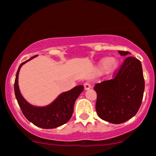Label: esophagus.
I'll use <instances>...</instances> for the list:
<instances>
[{"label":"esophagus","instance_id":"1","mask_svg":"<svg viewBox=\"0 0 156 156\" xmlns=\"http://www.w3.org/2000/svg\"><path fill=\"white\" fill-rule=\"evenodd\" d=\"M91 85L89 82H85V84H84V88H85V90L89 89V88H91Z\"/></svg>","mask_w":156,"mask_h":156}]
</instances>
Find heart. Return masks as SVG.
<instances>
[{
  "label": "heart",
  "mask_w": 156,
  "mask_h": 156,
  "mask_svg": "<svg viewBox=\"0 0 156 156\" xmlns=\"http://www.w3.org/2000/svg\"><path fill=\"white\" fill-rule=\"evenodd\" d=\"M118 60L115 58H108L103 59L101 62V66L108 70H113L117 67Z\"/></svg>",
  "instance_id": "1"
}]
</instances>
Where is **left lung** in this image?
<instances>
[{"label":"left lung","mask_w":156,"mask_h":156,"mask_svg":"<svg viewBox=\"0 0 156 156\" xmlns=\"http://www.w3.org/2000/svg\"><path fill=\"white\" fill-rule=\"evenodd\" d=\"M122 56L130 52L119 51ZM96 112L108 122L121 124L136 115L142 104L145 80L142 63L134 57H127L112 79L96 84Z\"/></svg>","instance_id":"obj_1"}]
</instances>
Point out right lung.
Listing matches in <instances>:
<instances>
[{"label":"right lung","mask_w":156,"mask_h":156,"mask_svg":"<svg viewBox=\"0 0 156 156\" xmlns=\"http://www.w3.org/2000/svg\"><path fill=\"white\" fill-rule=\"evenodd\" d=\"M33 56L19 66L14 81V93L17 103L26 119L34 126L42 129H55L65 124L70 120L74 111V105L84 90L83 85L75 87L70 91L63 92L51 103L44 107H36L25 101L21 95L18 87V74L21 66L32 58Z\"/></svg>","instance_id":"add662e5"}]
</instances>
